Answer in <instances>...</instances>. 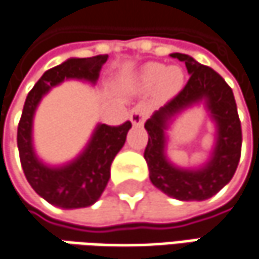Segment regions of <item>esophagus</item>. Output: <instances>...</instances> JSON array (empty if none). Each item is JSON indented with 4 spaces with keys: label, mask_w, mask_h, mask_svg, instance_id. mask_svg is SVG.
<instances>
[{
    "label": "esophagus",
    "mask_w": 259,
    "mask_h": 259,
    "mask_svg": "<svg viewBox=\"0 0 259 259\" xmlns=\"http://www.w3.org/2000/svg\"><path fill=\"white\" fill-rule=\"evenodd\" d=\"M147 115H149V107H147V104L140 103V104L134 106V107L131 109L130 119H131V122H133L134 125H141V123L146 120Z\"/></svg>",
    "instance_id": "1"
}]
</instances>
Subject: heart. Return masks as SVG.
Masks as SVG:
<instances>
[{
	"label": "heart",
	"mask_w": 259,
	"mask_h": 259,
	"mask_svg": "<svg viewBox=\"0 0 259 259\" xmlns=\"http://www.w3.org/2000/svg\"><path fill=\"white\" fill-rule=\"evenodd\" d=\"M143 79L147 83L156 82L157 93L163 97L172 96L183 87V73L178 67H163L152 63L143 69Z\"/></svg>",
	"instance_id": "obj_1"
}]
</instances>
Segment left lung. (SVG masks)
I'll return each instance as SVG.
<instances>
[{
  "mask_svg": "<svg viewBox=\"0 0 259 259\" xmlns=\"http://www.w3.org/2000/svg\"><path fill=\"white\" fill-rule=\"evenodd\" d=\"M171 57L184 62L190 78L186 87L163 107L146 120L149 141L144 159L153 186L178 200H205L217 194L230 181L240 160L242 128L231 88L209 66L200 65L187 54ZM205 98L217 125V143L210 162L199 170H183L164 155L166 122L176 113Z\"/></svg>",
  "mask_w": 259,
  "mask_h": 259,
  "instance_id": "obj_1",
  "label": "left lung"
}]
</instances>
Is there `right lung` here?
Wrapping results in <instances>:
<instances>
[{"mask_svg": "<svg viewBox=\"0 0 259 259\" xmlns=\"http://www.w3.org/2000/svg\"><path fill=\"white\" fill-rule=\"evenodd\" d=\"M107 54L88 59H69L48 69L29 91L17 126V147L25 177L32 189L48 203L65 208H85L99 200L110 178V165L125 144L131 122L118 126L99 123L82 153L65 166H47L33 150L32 120L38 103L53 87L65 79H83L96 82Z\"/></svg>", "mask_w": 259, "mask_h": 259, "instance_id": "right-lung-1", "label": "right lung"}]
</instances>
